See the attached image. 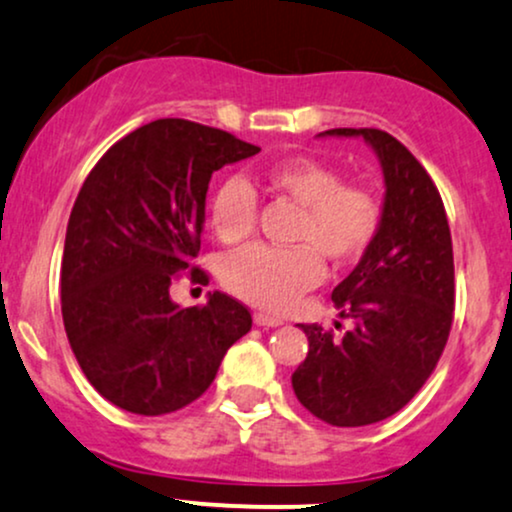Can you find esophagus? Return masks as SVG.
Wrapping results in <instances>:
<instances>
[{
  "instance_id": "34e87169",
  "label": "esophagus",
  "mask_w": 512,
  "mask_h": 512,
  "mask_svg": "<svg viewBox=\"0 0 512 512\" xmlns=\"http://www.w3.org/2000/svg\"><path fill=\"white\" fill-rule=\"evenodd\" d=\"M255 324L257 326H281L283 319L272 317V315H264V312H255Z\"/></svg>"
}]
</instances>
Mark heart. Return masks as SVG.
<instances>
[{"label": "heart", "mask_w": 512, "mask_h": 512, "mask_svg": "<svg viewBox=\"0 0 512 512\" xmlns=\"http://www.w3.org/2000/svg\"><path fill=\"white\" fill-rule=\"evenodd\" d=\"M267 186L300 207L295 248H245L224 264L226 288L264 310H286L322 279V260L348 267L377 238L381 202L362 183H343L341 171L310 157L283 159L267 171ZM209 221L219 240L243 243L257 221V195L245 178L231 176L214 190Z\"/></svg>", "instance_id": "heart-1"}]
</instances>
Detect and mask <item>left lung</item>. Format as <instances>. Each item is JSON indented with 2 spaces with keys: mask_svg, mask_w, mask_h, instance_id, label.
I'll return each mask as SVG.
<instances>
[{
  "mask_svg": "<svg viewBox=\"0 0 512 512\" xmlns=\"http://www.w3.org/2000/svg\"><path fill=\"white\" fill-rule=\"evenodd\" d=\"M319 135L372 145L386 195L377 238L331 293L353 326L336 336L300 324L310 348L291 381L322 422L365 427L405 408L446 348L455 305L451 229L432 176L393 135L379 128Z\"/></svg>",
  "mask_w": 512,
  "mask_h": 512,
  "instance_id": "obj_1",
  "label": "left lung"
}]
</instances>
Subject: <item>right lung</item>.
<instances>
[{
  "label": "right lung",
  "mask_w": 512,
  "mask_h": 512,
  "mask_svg": "<svg viewBox=\"0 0 512 512\" xmlns=\"http://www.w3.org/2000/svg\"><path fill=\"white\" fill-rule=\"evenodd\" d=\"M260 147L186 119H157L104 152L71 209L61 315L97 393L133 415H166L209 389L226 350L252 326L226 293L178 307L176 274L207 281L200 252L209 178Z\"/></svg>",
  "instance_id": "obj_1"
}]
</instances>
